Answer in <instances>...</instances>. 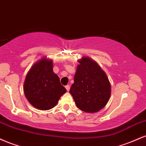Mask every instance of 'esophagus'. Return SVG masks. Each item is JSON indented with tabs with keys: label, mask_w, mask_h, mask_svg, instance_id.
Listing matches in <instances>:
<instances>
[{
	"label": "esophagus",
	"mask_w": 146,
	"mask_h": 146,
	"mask_svg": "<svg viewBox=\"0 0 146 146\" xmlns=\"http://www.w3.org/2000/svg\"><path fill=\"white\" fill-rule=\"evenodd\" d=\"M65 88H66V90H67V91H69V90H70V86H69V85H66V86H65Z\"/></svg>",
	"instance_id": "34e87169"
}]
</instances>
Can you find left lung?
<instances>
[{"label":"left lung","instance_id":"1","mask_svg":"<svg viewBox=\"0 0 146 146\" xmlns=\"http://www.w3.org/2000/svg\"><path fill=\"white\" fill-rule=\"evenodd\" d=\"M78 62L69 93L79 109L90 113L100 111L108 103L111 93L108 77L88 57L82 58Z\"/></svg>","mask_w":146,"mask_h":146}]
</instances>
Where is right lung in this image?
Wrapping results in <instances>:
<instances>
[{
    "mask_svg": "<svg viewBox=\"0 0 146 146\" xmlns=\"http://www.w3.org/2000/svg\"><path fill=\"white\" fill-rule=\"evenodd\" d=\"M23 89L29 103L42 110L53 108L66 92L60 84L59 77L53 71V61L46 58H42L30 68Z\"/></svg>",
    "mask_w": 146,
    "mask_h": 146,
    "instance_id": "obj_1",
    "label": "right lung"
}]
</instances>
